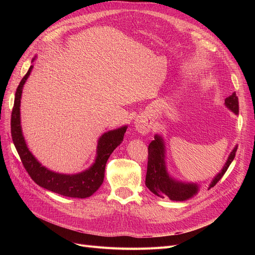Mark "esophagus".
Here are the masks:
<instances>
[{
  "label": "esophagus",
  "mask_w": 255,
  "mask_h": 255,
  "mask_svg": "<svg viewBox=\"0 0 255 255\" xmlns=\"http://www.w3.org/2000/svg\"><path fill=\"white\" fill-rule=\"evenodd\" d=\"M135 128L137 132H139L141 134H146L150 130L151 126H150L148 120H146L145 118L140 117V118L136 119V121H135Z\"/></svg>",
  "instance_id": "1"
}]
</instances>
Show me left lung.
Returning a JSON list of instances; mask_svg holds the SVG:
<instances>
[{
	"label": "left lung",
	"mask_w": 255,
	"mask_h": 255,
	"mask_svg": "<svg viewBox=\"0 0 255 255\" xmlns=\"http://www.w3.org/2000/svg\"><path fill=\"white\" fill-rule=\"evenodd\" d=\"M225 104L230 111L238 115V98L236 92L228 97L225 100ZM237 151V145L230 153L227 163L221 169V171L214 177V180L210 184V188L214 187L217 184L223 174L228 170L229 166L232 163L235 153ZM148 168H146L145 175V186L152 191L154 195L160 198H169L172 201H185L196 196L198 194L199 186L196 183H184L173 179L169 175L166 161H165V142L163 137L159 135L154 136V140H152L148 148Z\"/></svg>",
	"instance_id": "obj_1"
}]
</instances>
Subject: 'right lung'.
Wrapping results in <instances>:
<instances>
[{
    "label": "right lung",
    "instance_id": "1",
    "mask_svg": "<svg viewBox=\"0 0 255 255\" xmlns=\"http://www.w3.org/2000/svg\"><path fill=\"white\" fill-rule=\"evenodd\" d=\"M32 69L33 66H30L27 73L23 76L17 88L10 122L12 141L16 146L22 164L29 176L32 177V180L39 186L69 198H88L94 195L102 185L107 159L111 156L113 151L123 141V136H125L128 127L125 126L117 129L109 130L99 138L96 160L87 170L76 174H63L49 170L30 153L21 128L20 103L22 89L23 85L25 84L30 72H32Z\"/></svg>",
    "mask_w": 255,
    "mask_h": 255
}]
</instances>
